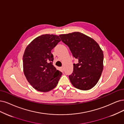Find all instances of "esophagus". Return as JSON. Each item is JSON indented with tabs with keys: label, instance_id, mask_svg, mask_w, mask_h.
Instances as JSON below:
<instances>
[{
	"label": "esophagus",
	"instance_id": "obj_1",
	"mask_svg": "<svg viewBox=\"0 0 124 124\" xmlns=\"http://www.w3.org/2000/svg\"><path fill=\"white\" fill-rule=\"evenodd\" d=\"M61 71H62V72H63V71H64V67H63V66H62V67H61Z\"/></svg>",
	"mask_w": 124,
	"mask_h": 124
}]
</instances>
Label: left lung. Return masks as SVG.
<instances>
[{"label": "left lung", "mask_w": 124, "mask_h": 124, "mask_svg": "<svg viewBox=\"0 0 124 124\" xmlns=\"http://www.w3.org/2000/svg\"><path fill=\"white\" fill-rule=\"evenodd\" d=\"M63 43L69 47L78 63L69 78L75 87L87 90L97 84L103 70V52L98 43L80 32L60 35Z\"/></svg>", "instance_id": "8db88e82"}]
</instances>
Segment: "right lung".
Listing matches in <instances>:
<instances>
[{"mask_svg": "<svg viewBox=\"0 0 124 124\" xmlns=\"http://www.w3.org/2000/svg\"><path fill=\"white\" fill-rule=\"evenodd\" d=\"M61 41L54 35H42L27 46L23 56L26 78L37 90L48 92L55 88L62 73L53 65L52 50Z\"/></svg>", "mask_w": 124, "mask_h": 124, "instance_id": "obj_1", "label": "right lung"}]
</instances>
